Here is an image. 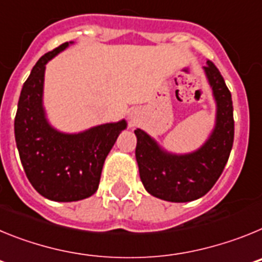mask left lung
<instances>
[{"instance_id":"left-lung-1","label":"left lung","mask_w":262,"mask_h":262,"mask_svg":"<svg viewBox=\"0 0 262 262\" xmlns=\"http://www.w3.org/2000/svg\"><path fill=\"white\" fill-rule=\"evenodd\" d=\"M216 105L215 126L198 149L173 154L140 128L135 149L139 174L145 190L168 202H190L210 191L226 166L233 144L232 98L221 72L211 61L203 67Z\"/></svg>"}]
</instances>
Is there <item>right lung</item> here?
I'll return each instance as SVG.
<instances>
[{"label": "right lung", "mask_w": 262, "mask_h": 262, "mask_svg": "<svg viewBox=\"0 0 262 262\" xmlns=\"http://www.w3.org/2000/svg\"><path fill=\"white\" fill-rule=\"evenodd\" d=\"M69 45L73 41L38 60L23 84L14 120L25 173L40 195L55 202H75L96 193L106 157L119 134L127 128L126 119H122L67 134L48 122L43 106L46 66Z\"/></svg>", "instance_id": "obj_1"}]
</instances>
